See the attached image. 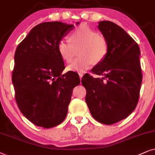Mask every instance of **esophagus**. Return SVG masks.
Returning a JSON list of instances; mask_svg holds the SVG:
<instances>
[{"mask_svg":"<svg viewBox=\"0 0 155 155\" xmlns=\"http://www.w3.org/2000/svg\"><path fill=\"white\" fill-rule=\"evenodd\" d=\"M79 78H80V79H81L82 76H83V74H82V73H79Z\"/></svg>","mask_w":155,"mask_h":155,"instance_id":"34e87169","label":"esophagus"}]
</instances>
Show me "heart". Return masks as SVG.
Instances as JSON below:
<instances>
[{"label": "heart", "mask_w": 155, "mask_h": 155, "mask_svg": "<svg viewBox=\"0 0 155 155\" xmlns=\"http://www.w3.org/2000/svg\"><path fill=\"white\" fill-rule=\"evenodd\" d=\"M79 46L81 47L79 55L81 57L68 66V71L84 72L89 69L93 62H101L108 51L106 39L86 25L76 28L71 34L70 40L64 39L59 40L57 44V51L63 60L70 62L73 59L74 47Z\"/></svg>", "instance_id": "b5f03b06"}]
</instances>
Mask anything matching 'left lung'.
Segmentation results:
<instances>
[{"label": "left lung", "mask_w": 155, "mask_h": 155, "mask_svg": "<svg viewBox=\"0 0 155 155\" xmlns=\"http://www.w3.org/2000/svg\"><path fill=\"white\" fill-rule=\"evenodd\" d=\"M99 30L106 39V58L91 70L102 78L85 74L81 83L86 102L99 123L112 125L126 118L137 106L142 74L137 42L122 28L110 21H101Z\"/></svg>", "instance_id": "obj_1"}]
</instances>
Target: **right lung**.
I'll list each match as a JSON object with an SVG mask.
<instances>
[{"mask_svg":"<svg viewBox=\"0 0 155 155\" xmlns=\"http://www.w3.org/2000/svg\"><path fill=\"white\" fill-rule=\"evenodd\" d=\"M73 25L46 22L34 27L18 45L12 81L20 112L37 126L49 128L63 122L78 75L66 73L57 44Z\"/></svg>","mask_w":155,"mask_h":155,"instance_id":"obj_1","label":"right lung"}]
</instances>
